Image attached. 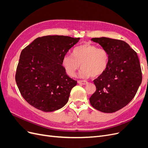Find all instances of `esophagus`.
I'll return each mask as SVG.
<instances>
[{"label":"esophagus","instance_id":"34e87169","mask_svg":"<svg viewBox=\"0 0 148 148\" xmlns=\"http://www.w3.org/2000/svg\"><path fill=\"white\" fill-rule=\"evenodd\" d=\"M78 83L79 84H83V85H85V84H88V82L84 81V80H78Z\"/></svg>","mask_w":148,"mask_h":148}]
</instances>
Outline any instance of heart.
Returning a JSON list of instances; mask_svg holds the SVG:
<instances>
[{
	"label": "heart",
	"instance_id": "b5f03b06",
	"mask_svg": "<svg viewBox=\"0 0 148 148\" xmlns=\"http://www.w3.org/2000/svg\"><path fill=\"white\" fill-rule=\"evenodd\" d=\"M109 53L105 49L91 44H84L73 49L71 56L63 57L61 64L65 73L73 77L81 65L79 76L88 78L98 77L104 73L109 64Z\"/></svg>",
	"mask_w": 148,
	"mask_h": 148
}]
</instances>
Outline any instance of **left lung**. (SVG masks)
Wrapping results in <instances>:
<instances>
[{
    "label": "left lung",
    "instance_id": "1",
    "mask_svg": "<svg viewBox=\"0 0 148 148\" xmlns=\"http://www.w3.org/2000/svg\"><path fill=\"white\" fill-rule=\"evenodd\" d=\"M108 52L107 70L94 80L96 91L89 98L91 106L104 113H113L126 106L136 95L142 82L140 61L136 52L121 40L95 38Z\"/></svg>",
    "mask_w": 148,
    "mask_h": 148
}]
</instances>
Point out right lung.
<instances>
[{
	"mask_svg": "<svg viewBox=\"0 0 148 148\" xmlns=\"http://www.w3.org/2000/svg\"><path fill=\"white\" fill-rule=\"evenodd\" d=\"M79 39L46 36L34 39L21 51L15 80L28 104L46 112L59 110L66 104L77 82L66 75L61 61Z\"/></svg>",
	"mask_w": 148,
	"mask_h": 148,
	"instance_id": "right-lung-1",
	"label": "right lung"
}]
</instances>
